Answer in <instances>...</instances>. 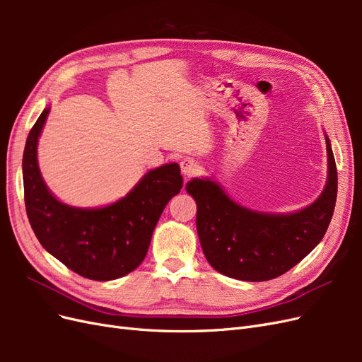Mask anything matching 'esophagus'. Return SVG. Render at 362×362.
<instances>
[{
	"mask_svg": "<svg viewBox=\"0 0 362 362\" xmlns=\"http://www.w3.org/2000/svg\"><path fill=\"white\" fill-rule=\"evenodd\" d=\"M180 164H181V172L185 178H192V177H194V175H198L201 170L199 163L190 157L184 158Z\"/></svg>",
	"mask_w": 362,
	"mask_h": 362,
	"instance_id": "esophagus-1",
	"label": "esophagus"
}]
</instances>
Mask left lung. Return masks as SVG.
<instances>
[{"label":"left lung","instance_id":"obj_1","mask_svg":"<svg viewBox=\"0 0 362 362\" xmlns=\"http://www.w3.org/2000/svg\"><path fill=\"white\" fill-rule=\"evenodd\" d=\"M326 149V187L319 199L298 213H257L229 199L214 181L187 182L185 189L198 205L196 228L202 250L218 273L240 281H269L288 272L320 243L334 214L338 187L327 137Z\"/></svg>","mask_w":362,"mask_h":362}]
</instances>
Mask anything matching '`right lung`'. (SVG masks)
<instances>
[{
	"mask_svg": "<svg viewBox=\"0 0 362 362\" xmlns=\"http://www.w3.org/2000/svg\"><path fill=\"white\" fill-rule=\"evenodd\" d=\"M49 108L27 137L23 158L24 199L40 245L80 276L112 281L128 275L146 257L152 233L166 204L182 187L177 163L148 172L125 198L95 210L57 201L37 166V140Z\"/></svg>",
	"mask_w": 362,
	"mask_h": 362,
	"instance_id": "add662e5",
	"label": "right lung"
}]
</instances>
